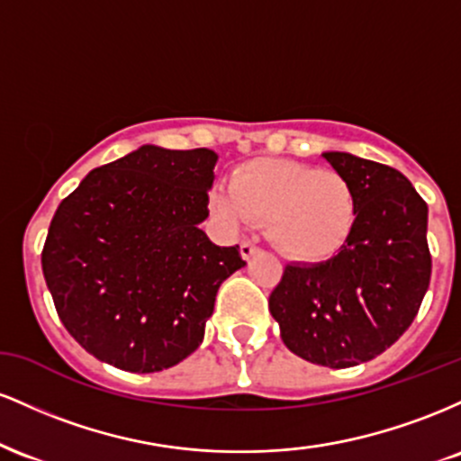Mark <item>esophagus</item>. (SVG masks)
Instances as JSON below:
<instances>
[{"mask_svg":"<svg viewBox=\"0 0 461 461\" xmlns=\"http://www.w3.org/2000/svg\"><path fill=\"white\" fill-rule=\"evenodd\" d=\"M260 251V249H258L256 245H253V242H240V256H242V260H251L253 256H256V253Z\"/></svg>","mask_w":461,"mask_h":461,"instance_id":"obj_1","label":"esophagus"}]
</instances>
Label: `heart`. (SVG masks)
I'll use <instances>...</instances> for the list:
<instances>
[{"label": "heart", "mask_w": 461, "mask_h": 461, "mask_svg": "<svg viewBox=\"0 0 461 461\" xmlns=\"http://www.w3.org/2000/svg\"><path fill=\"white\" fill-rule=\"evenodd\" d=\"M210 210L230 227L267 225L277 251L294 262L316 264L345 249L356 230L357 194L331 168L258 158L231 173L230 188L210 193Z\"/></svg>", "instance_id": "obj_1"}]
</instances>
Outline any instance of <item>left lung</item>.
<instances>
[{
	"label": "left lung",
	"instance_id": "obj_1",
	"mask_svg": "<svg viewBox=\"0 0 461 461\" xmlns=\"http://www.w3.org/2000/svg\"><path fill=\"white\" fill-rule=\"evenodd\" d=\"M322 158L356 188V230L331 260L288 264L268 310L294 356L348 368L393 347L416 319L431 277L427 203L393 167L345 151Z\"/></svg>",
	"mask_w": 461,
	"mask_h": 461
}]
</instances>
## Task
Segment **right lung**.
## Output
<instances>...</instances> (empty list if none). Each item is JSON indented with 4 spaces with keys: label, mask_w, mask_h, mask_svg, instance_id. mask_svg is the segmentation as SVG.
I'll list each match as a JSON object with an SVG mask.
<instances>
[{
    "label": "right lung",
    "mask_w": 461,
    "mask_h": 461,
    "mask_svg": "<svg viewBox=\"0 0 461 461\" xmlns=\"http://www.w3.org/2000/svg\"><path fill=\"white\" fill-rule=\"evenodd\" d=\"M210 149L142 145L95 168L62 199L43 247V275L67 331L91 356L156 373L203 340L219 285L245 267L210 242Z\"/></svg>",
    "instance_id": "right-lung-1"
}]
</instances>
